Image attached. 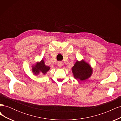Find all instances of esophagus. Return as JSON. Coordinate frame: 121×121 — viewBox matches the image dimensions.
<instances>
[{
  "mask_svg": "<svg viewBox=\"0 0 121 121\" xmlns=\"http://www.w3.org/2000/svg\"><path fill=\"white\" fill-rule=\"evenodd\" d=\"M57 65L60 68H61L62 67V65H62V63H61V62H58V63H57Z\"/></svg>",
  "mask_w": 121,
  "mask_h": 121,
  "instance_id": "obj_1",
  "label": "esophagus"
}]
</instances>
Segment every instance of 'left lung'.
I'll use <instances>...</instances> for the list:
<instances>
[{
  "mask_svg": "<svg viewBox=\"0 0 121 121\" xmlns=\"http://www.w3.org/2000/svg\"><path fill=\"white\" fill-rule=\"evenodd\" d=\"M72 71L75 79L83 81L90 77L92 74L93 69L88 63L82 60L76 61L72 68Z\"/></svg>",
  "mask_w": 121,
  "mask_h": 121,
  "instance_id": "obj_1",
  "label": "left lung"
}]
</instances>
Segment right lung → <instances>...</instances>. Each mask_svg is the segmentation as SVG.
<instances>
[{
	"instance_id": "obj_1",
	"label": "right lung",
	"mask_w": 121,
	"mask_h": 121,
	"mask_svg": "<svg viewBox=\"0 0 121 121\" xmlns=\"http://www.w3.org/2000/svg\"><path fill=\"white\" fill-rule=\"evenodd\" d=\"M49 69L50 67L45 65L44 60L42 59L40 61L37 62L34 65H33L32 71L35 75H38L40 73L45 75Z\"/></svg>"
}]
</instances>
